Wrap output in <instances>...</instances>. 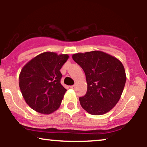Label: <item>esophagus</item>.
Returning a JSON list of instances; mask_svg holds the SVG:
<instances>
[{
    "label": "esophagus",
    "mask_w": 147,
    "mask_h": 147,
    "mask_svg": "<svg viewBox=\"0 0 147 147\" xmlns=\"http://www.w3.org/2000/svg\"><path fill=\"white\" fill-rule=\"evenodd\" d=\"M75 88H76V86H75V85L71 86H70V88H72V89H75Z\"/></svg>",
    "instance_id": "34e87169"
}]
</instances>
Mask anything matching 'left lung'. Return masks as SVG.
<instances>
[{
	"label": "left lung",
	"instance_id": "left-lung-1",
	"mask_svg": "<svg viewBox=\"0 0 147 147\" xmlns=\"http://www.w3.org/2000/svg\"><path fill=\"white\" fill-rule=\"evenodd\" d=\"M72 59L86 78V94L79 97L82 107L93 115L109 112L119 102L125 86L126 75L122 62L99 50L73 54Z\"/></svg>",
	"mask_w": 147,
	"mask_h": 147
}]
</instances>
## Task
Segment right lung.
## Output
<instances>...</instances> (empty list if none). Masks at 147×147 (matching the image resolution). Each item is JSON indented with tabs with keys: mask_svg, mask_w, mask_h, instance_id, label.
Instances as JSON below:
<instances>
[{
	"mask_svg": "<svg viewBox=\"0 0 147 147\" xmlns=\"http://www.w3.org/2000/svg\"><path fill=\"white\" fill-rule=\"evenodd\" d=\"M67 54L45 52L29 61L19 75V87L25 102L40 113L49 115L59 108L67 90L61 84L60 69Z\"/></svg>",
	"mask_w": 147,
	"mask_h": 147,
	"instance_id": "1",
	"label": "right lung"
}]
</instances>
